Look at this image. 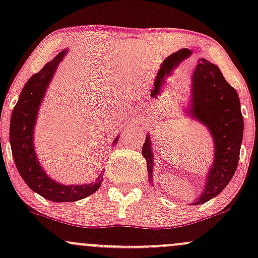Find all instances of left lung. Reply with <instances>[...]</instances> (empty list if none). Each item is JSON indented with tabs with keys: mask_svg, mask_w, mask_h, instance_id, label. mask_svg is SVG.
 <instances>
[{
	"mask_svg": "<svg viewBox=\"0 0 258 258\" xmlns=\"http://www.w3.org/2000/svg\"><path fill=\"white\" fill-rule=\"evenodd\" d=\"M186 115L207 127L214 139V162L206 176L200 197L191 205H200L214 199L226 188L240 155L244 119L238 93L224 79L217 65L200 58L191 75L190 103ZM149 133L142 147L147 160L148 178L153 182L154 154Z\"/></svg>",
	"mask_w": 258,
	"mask_h": 258,
	"instance_id": "1",
	"label": "left lung"
}]
</instances>
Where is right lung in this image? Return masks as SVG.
I'll use <instances>...</instances> for the list:
<instances>
[{"label":"right lung","instance_id":"1","mask_svg":"<svg viewBox=\"0 0 258 258\" xmlns=\"http://www.w3.org/2000/svg\"><path fill=\"white\" fill-rule=\"evenodd\" d=\"M68 52V49H63L29 79L12 111L10 125V143L18 172L32 191L54 203H73L84 199L97 191L103 180L100 173L94 182L87 184H61L46 173L35 150L34 132L41 102L58 65ZM117 139L119 136L112 141V146L117 143Z\"/></svg>","mask_w":258,"mask_h":258}]
</instances>
